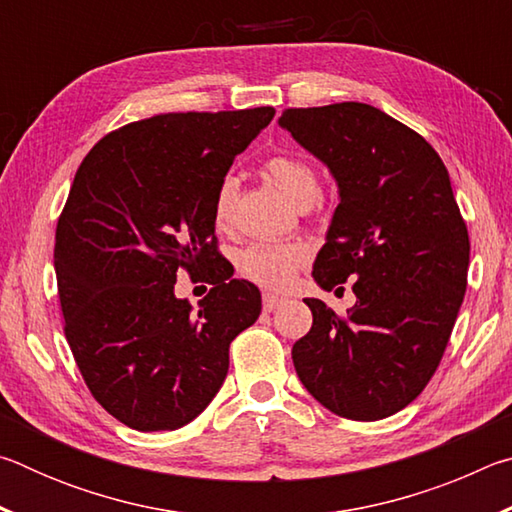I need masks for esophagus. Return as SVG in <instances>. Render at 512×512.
Listing matches in <instances>:
<instances>
[{
	"instance_id": "obj_1",
	"label": "esophagus",
	"mask_w": 512,
	"mask_h": 512,
	"mask_svg": "<svg viewBox=\"0 0 512 512\" xmlns=\"http://www.w3.org/2000/svg\"><path fill=\"white\" fill-rule=\"evenodd\" d=\"M284 302L282 296H275V293H264V311H275Z\"/></svg>"
}]
</instances>
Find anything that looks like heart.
<instances>
[{"instance_id":"heart-1","label":"heart","mask_w":512,"mask_h":512,"mask_svg":"<svg viewBox=\"0 0 512 512\" xmlns=\"http://www.w3.org/2000/svg\"><path fill=\"white\" fill-rule=\"evenodd\" d=\"M264 173L289 201L307 210L318 196V173L307 160L298 155H273L264 164ZM237 178L225 176L214 194V223L228 225L237 198ZM309 259V250L302 244H253L241 250L239 271L268 289L289 287L300 266Z\"/></svg>"}]
</instances>
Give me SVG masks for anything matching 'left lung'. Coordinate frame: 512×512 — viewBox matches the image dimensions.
<instances>
[{"label": "left lung", "instance_id": "1", "mask_svg": "<svg viewBox=\"0 0 512 512\" xmlns=\"http://www.w3.org/2000/svg\"><path fill=\"white\" fill-rule=\"evenodd\" d=\"M332 173L339 207L314 262L320 289L352 280L348 316L307 298L314 323L291 357L314 400L348 420L409 406L436 372L467 287L470 239L431 144L368 103L277 119Z\"/></svg>", "mask_w": 512, "mask_h": 512}]
</instances>
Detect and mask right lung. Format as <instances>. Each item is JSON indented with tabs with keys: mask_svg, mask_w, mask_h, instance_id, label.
<instances>
[{
	"mask_svg": "<svg viewBox=\"0 0 512 512\" xmlns=\"http://www.w3.org/2000/svg\"><path fill=\"white\" fill-rule=\"evenodd\" d=\"M273 108L167 112L85 155L58 219L54 268L65 336L103 409L137 431L185 427L214 400L230 343L259 318L255 284L214 246V194ZM180 267L215 284L192 308Z\"/></svg>",
	"mask_w": 512,
	"mask_h": 512,
	"instance_id": "obj_1",
	"label": "right lung"
}]
</instances>
